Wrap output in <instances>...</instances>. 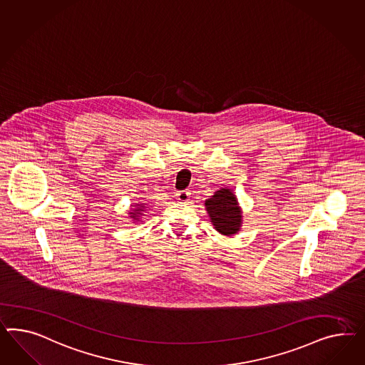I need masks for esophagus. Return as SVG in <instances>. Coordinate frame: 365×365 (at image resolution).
Segmentation results:
<instances>
[{
  "mask_svg": "<svg viewBox=\"0 0 365 365\" xmlns=\"http://www.w3.org/2000/svg\"><path fill=\"white\" fill-rule=\"evenodd\" d=\"M175 197H177L179 202H187L188 197H190V192L188 191H178Z\"/></svg>",
  "mask_w": 365,
  "mask_h": 365,
  "instance_id": "1",
  "label": "esophagus"
}]
</instances>
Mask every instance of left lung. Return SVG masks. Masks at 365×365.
Masks as SVG:
<instances>
[{
  "label": "left lung",
  "instance_id": "8db88e82",
  "mask_svg": "<svg viewBox=\"0 0 365 365\" xmlns=\"http://www.w3.org/2000/svg\"><path fill=\"white\" fill-rule=\"evenodd\" d=\"M206 207L212 225L220 234L230 237L239 231L242 212L237 197L230 190L222 188L217 191L214 197L206 200Z\"/></svg>",
  "mask_w": 365,
  "mask_h": 365
}]
</instances>
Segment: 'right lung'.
I'll return each mask as SVG.
<instances>
[{
  "label": "right lung",
  "instance_id": "obj_1",
  "mask_svg": "<svg viewBox=\"0 0 365 365\" xmlns=\"http://www.w3.org/2000/svg\"><path fill=\"white\" fill-rule=\"evenodd\" d=\"M138 211L139 210H135V212H137V214H138ZM130 214L133 215V217H135V215H137V214H134V212H130Z\"/></svg>",
  "mask_w": 365,
  "mask_h": 365
}]
</instances>
